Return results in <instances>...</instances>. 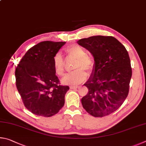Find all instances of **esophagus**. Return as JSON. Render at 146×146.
Instances as JSON below:
<instances>
[{
    "label": "esophagus",
    "instance_id": "esophagus-1",
    "mask_svg": "<svg viewBox=\"0 0 146 146\" xmlns=\"http://www.w3.org/2000/svg\"><path fill=\"white\" fill-rule=\"evenodd\" d=\"M70 88L71 89H76V88H80V86H70Z\"/></svg>",
    "mask_w": 146,
    "mask_h": 146
}]
</instances>
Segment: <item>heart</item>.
<instances>
[{
	"mask_svg": "<svg viewBox=\"0 0 146 146\" xmlns=\"http://www.w3.org/2000/svg\"><path fill=\"white\" fill-rule=\"evenodd\" d=\"M65 50L69 54L74 56L78 58L75 65V70L66 74L63 78L62 81L65 84L70 85H78L86 78L85 68L88 72L91 71L94 68V61L90 56L86 54V50L79 45H74L66 47ZM53 65L56 74L58 76H62L64 74V60L61 53L56 52L53 56Z\"/></svg>",
	"mask_w": 146,
	"mask_h": 146,
	"instance_id": "heart-1",
	"label": "heart"
}]
</instances>
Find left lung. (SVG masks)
<instances>
[{
	"mask_svg": "<svg viewBox=\"0 0 146 146\" xmlns=\"http://www.w3.org/2000/svg\"><path fill=\"white\" fill-rule=\"evenodd\" d=\"M94 58L90 77L83 85L88 92L81 99L91 115L102 117L116 111L126 99L132 76L126 48L113 36H93L78 40Z\"/></svg>",
	"mask_w": 146,
	"mask_h": 146,
	"instance_id": "left-lung-1",
	"label": "left lung"
}]
</instances>
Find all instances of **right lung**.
Instances as JSON below:
<instances>
[{
    "label": "right lung",
    "mask_w": 146,
    "mask_h": 146,
    "mask_svg": "<svg viewBox=\"0 0 146 146\" xmlns=\"http://www.w3.org/2000/svg\"><path fill=\"white\" fill-rule=\"evenodd\" d=\"M65 42H40L27 51L16 68L17 90L28 110L36 115L51 117L65 104L68 86L59 85L53 56Z\"/></svg>",
    "instance_id": "right-lung-1"
}]
</instances>
